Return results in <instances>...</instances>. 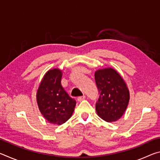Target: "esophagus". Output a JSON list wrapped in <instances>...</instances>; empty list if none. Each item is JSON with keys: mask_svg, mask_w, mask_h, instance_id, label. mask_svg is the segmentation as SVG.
Wrapping results in <instances>:
<instances>
[{"mask_svg": "<svg viewBox=\"0 0 160 160\" xmlns=\"http://www.w3.org/2000/svg\"><path fill=\"white\" fill-rule=\"evenodd\" d=\"M85 99V95H83V96H80V97H78V102H81V101H82V100H84Z\"/></svg>", "mask_w": 160, "mask_h": 160, "instance_id": "esophagus-1", "label": "esophagus"}]
</instances>
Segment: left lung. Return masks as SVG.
Masks as SVG:
<instances>
[{"label": "left lung", "instance_id": "left-lung-1", "mask_svg": "<svg viewBox=\"0 0 160 160\" xmlns=\"http://www.w3.org/2000/svg\"><path fill=\"white\" fill-rule=\"evenodd\" d=\"M94 78L100 92L96 103L97 115L107 122L116 121L128 105L130 92L126 82L112 68L97 70Z\"/></svg>", "mask_w": 160, "mask_h": 160}]
</instances>
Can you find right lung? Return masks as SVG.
I'll return each instance as SVG.
<instances>
[{
  "label": "right lung",
  "instance_id": "obj_1",
  "mask_svg": "<svg viewBox=\"0 0 160 160\" xmlns=\"http://www.w3.org/2000/svg\"><path fill=\"white\" fill-rule=\"evenodd\" d=\"M62 70L53 68L46 72L37 92L40 112L48 122L61 125L71 117L76 102L61 85Z\"/></svg>",
  "mask_w": 160,
  "mask_h": 160
}]
</instances>
